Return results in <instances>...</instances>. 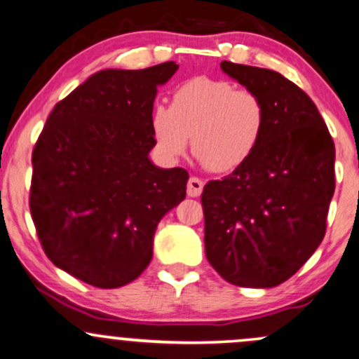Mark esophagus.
Segmentation results:
<instances>
[{
	"mask_svg": "<svg viewBox=\"0 0 359 359\" xmlns=\"http://www.w3.org/2000/svg\"><path fill=\"white\" fill-rule=\"evenodd\" d=\"M202 191H203V181L200 178H195V176H191L187 184L188 196H200L202 195Z\"/></svg>",
	"mask_w": 359,
	"mask_h": 359,
	"instance_id": "1",
	"label": "esophagus"
}]
</instances>
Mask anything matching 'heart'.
I'll return each instance as SVG.
<instances>
[{
    "mask_svg": "<svg viewBox=\"0 0 359 359\" xmlns=\"http://www.w3.org/2000/svg\"><path fill=\"white\" fill-rule=\"evenodd\" d=\"M265 121L257 94L200 76L176 88L171 107L154 109L150 128L165 159L183 156L191 137V150L209 171L233 172L255 154Z\"/></svg>",
    "mask_w": 359,
    "mask_h": 359,
    "instance_id": "obj_1",
    "label": "heart"
}]
</instances>
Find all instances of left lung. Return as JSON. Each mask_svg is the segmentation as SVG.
Returning <instances> with one entry per match:
<instances>
[{"label":"left lung","mask_w":359,"mask_h":359,"mask_svg":"<svg viewBox=\"0 0 359 359\" xmlns=\"http://www.w3.org/2000/svg\"><path fill=\"white\" fill-rule=\"evenodd\" d=\"M221 68L262 99L267 121L248 163L203 188L205 255L234 286H279L325 236L334 140L313 101L280 73L231 61Z\"/></svg>","instance_id":"left-lung-1"}]
</instances>
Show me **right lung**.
Returning <instances> with one entry per match:
<instances>
[{
  "instance_id": "right-lung-1",
  "label": "right lung",
  "mask_w": 359,
  "mask_h": 359,
  "mask_svg": "<svg viewBox=\"0 0 359 359\" xmlns=\"http://www.w3.org/2000/svg\"><path fill=\"white\" fill-rule=\"evenodd\" d=\"M175 61L101 70L55 106L32 152L30 212L61 271L95 287L132 283L152 260L161 219L187 196L188 172L149 159L157 87Z\"/></svg>"
}]
</instances>
